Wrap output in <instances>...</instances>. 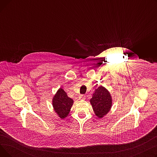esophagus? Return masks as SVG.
Returning <instances> with one entry per match:
<instances>
[{"instance_id":"obj_1","label":"esophagus","mask_w":157,"mask_h":157,"mask_svg":"<svg viewBox=\"0 0 157 157\" xmlns=\"http://www.w3.org/2000/svg\"><path fill=\"white\" fill-rule=\"evenodd\" d=\"M79 98H80V99L85 100V98H86V96H85V95H80V96H79Z\"/></svg>"}]
</instances>
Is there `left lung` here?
I'll list each match as a JSON object with an SVG mask.
<instances>
[{"label": "left lung", "instance_id": "left-lung-1", "mask_svg": "<svg viewBox=\"0 0 157 157\" xmlns=\"http://www.w3.org/2000/svg\"><path fill=\"white\" fill-rule=\"evenodd\" d=\"M90 102L96 117L101 119L110 111L113 104L112 97L108 90L100 86L95 89Z\"/></svg>", "mask_w": 157, "mask_h": 157}]
</instances>
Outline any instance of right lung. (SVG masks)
Here are the masks:
<instances>
[{
    "mask_svg": "<svg viewBox=\"0 0 157 157\" xmlns=\"http://www.w3.org/2000/svg\"><path fill=\"white\" fill-rule=\"evenodd\" d=\"M73 103V100L61 88L57 90L52 99L54 111L61 119H64L68 116Z\"/></svg>",
    "mask_w": 157,
    "mask_h": 157,
    "instance_id": "1",
    "label": "right lung"
}]
</instances>
